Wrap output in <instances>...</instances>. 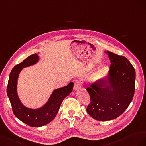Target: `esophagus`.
<instances>
[{"instance_id":"34e87169","label":"esophagus","mask_w":146,"mask_h":146,"mask_svg":"<svg viewBox=\"0 0 146 146\" xmlns=\"http://www.w3.org/2000/svg\"><path fill=\"white\" fill-rule=\"evenodd\" d=\"M82 84V82L81 81H77L76 82H75L74 85V90H78L79 89H80Z\"/></svg>"}]
</instances>
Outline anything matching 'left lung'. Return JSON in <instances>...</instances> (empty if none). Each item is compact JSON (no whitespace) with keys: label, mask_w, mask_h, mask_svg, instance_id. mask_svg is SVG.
<instances>
[{"label":"left lung","mask_w":146,"mask_h":146,"mask_svg":"<svg viewBox=\"0 0 146 146\" xmlns=\"http://www.w3.org/2000/svg\"><path fill=\"white\" fill-rule=\"evenodd\" d=\"M111 61L109 74L86 89L90 102L87 112L100 121L116 119L127 110L134 96L136 73L123 56L107 51Z\"/></svg>","instance_id":"obj_1"}]
</instances>
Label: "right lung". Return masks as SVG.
<instances>
[{"label": "right lung", "mask_w": 146, "mask_h": 146, "mask_svg": "<svg viewBox=\"0 0 146 146\" xmlns=\"http://www.w3.org/2000/svg\"><path fill=\"white\" fill-rule=\"evenodd\" d=\"M38 59V56L34 54L15 66L10 72L7 89L14 115L21 121L32 127H41L51 122L56 116L62 101L73 88V82H71L67 86L54 90L48 102L39 109L32 110L25 107L20 102L16 91L18 78L23 68L35 64Z\"/></svg>", "instance_id": "obj_1"}]
</instances>
